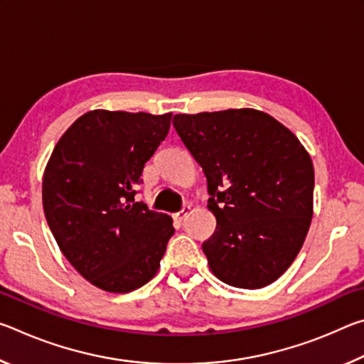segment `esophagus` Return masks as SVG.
Masks as SVG:
<instances>
[{
    "label": "esophagus",
    "instance_id": "34e87169",
    "mask_svg": "<svg viewBox=\"0 0 364 364\" xmlns=\"http://www.w3.org/2000/svg\"><path fill=\"white\" fill-rule=\"evenodd\" d=\"M189 210H191V207H189V205H184L180 212H176V213L173 215V220L176 221V223H181V221L188 217Z\"/></svg>",
    "mask_w": 364,
    "mask_h": 364
}]
</instances>
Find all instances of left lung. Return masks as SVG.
<instances>
[{
  "mask_svg": "<svg viewBox=\"0 0 364 364\" xmlns=\"http://www.w3.org/2000/svg\"><path fill=\"white\" fill-rule=\"evenodd\" d=\"M207 178L217 230L202 250L220 281L262 289L291 267L313 218L315 170L299 138L257 109L176 114Z\"/></svg>",
  "mask_w": 364,
  "mask_h": 364,
  "instance_id": "8db88e82",
  "label": "left lung"
}]
</instances>
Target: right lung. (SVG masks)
I'll list each match as a JSON object with an SVG mask.
<instances>
[{
  "mask_svg": "<svg viewBox=\"0 0 364 364\" xmlns=\"http://www.w3.org/2000/svg\"><path fill=\"white\" fill-rule=\"evenodd\" d=\"M171 112L95 109L67 128L43 173V208L60 252L97 289L127 294L157 274L173 230L134 202L144 164L168 134Z\"/></svg>",
  "mask_w": 364,
  "mask_h": 364,
  "instance_id": "add662e5",
  "label": "right lung"
}]
</instances>
